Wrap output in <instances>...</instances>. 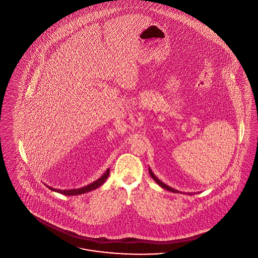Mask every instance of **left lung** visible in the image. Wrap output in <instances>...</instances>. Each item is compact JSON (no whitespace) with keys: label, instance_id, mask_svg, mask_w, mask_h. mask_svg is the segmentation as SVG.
I'll return each instance as SVG.
<instances>
[{"label":"left lung","instance_id":"left-lung-1","mask_svg":"<svg viewBox=\"0 0 258 258\" xmlns=\"http://www.w3.org/2000/svg\"><path fill=\"white\" fill-rule=\"evenodd\" d=\"M149 173H150V175H151V176L155 179V182L158 184V185L160 186V187H162V188H164V189H166V190H168V191H170V192H173V193H183V192H179L178 190H175V189H174V188H172V187H170V186L166 185L165 183H163L161 180H159L156 176H155V174L153 173V171L151 170V168L149 167ZM183 194H185V193H183ZM188 195H193L192 193H187Z\"/></svg>","mask_w":258,"mask_h":258}]
</instances>
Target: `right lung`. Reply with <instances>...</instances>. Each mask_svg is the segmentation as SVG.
<instances>
[{
  "instance_id": "1",
  "label": "right lung",
  "mask_w": 258,
  "mask_h": 258,
  "mask_svg": "<svg viewBox=\"0 0 258 258\" xmlns=\"http://www.w3.org/2000/svg\"><path fill=\"white\" fill-rule=\"evenodd\" d=\"M109 172H110V169H107L105 172H104V174H103L100 178H98L97 180H95V181H93L92 183H90V184H88V185L83 186V187H81V188H74V189H68V190H61V189H55V188H52L51 186L46 185L49 189H51L52 191H54V192H57V193H60V194H63V195H66V196H75V195H82V194H84V193H87V192H90V191H93V190H95V189H97L99 186L102 185L103 182L105 181V179L107 178V176L109 175Z\"/></svg>"
}]
</instances>
